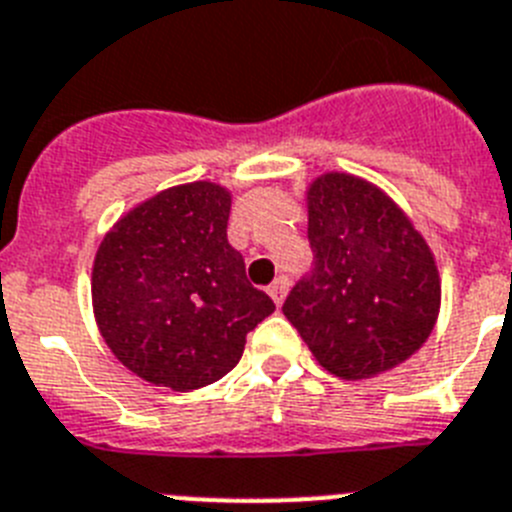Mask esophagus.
I'll return each instance as SVG.
<instances>
[{
    "mask_svg": "<svg viewBox=\"0 0 512 512\" xmlns=\"http://www.w3.org/2000/svg\"><path fill=\"white\" fill-rule=\"evenodd\" d=\"M268 293H270V299L275 301V306H281L283 299H286V293H288V278H286V275H281V278H275V281L270 283Z\"/></svg>",
    "mask_w": 512,
    "mask_h": 512,
    "instance_id": "1",
    "label": "esophagus"
}]
</instances>
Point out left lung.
Wrapping results in <instances>:
<instances>
[{"label":"left lung","mask_w":512,"mask_h":512,"mask_svg":"<svg viewBox=\"0 0 512 512\" xmlns=\"http://www.w3.org/2000/svg\"><path fill=\"white\" fill-rule=\"evenodd\" d=\"M314 268L283 314L319 366L345 381L373 379L417 353L441 311V275L410 216L348 172L306 188Z\"/></svg>","instance_id":"obj_1"}]
</instances>
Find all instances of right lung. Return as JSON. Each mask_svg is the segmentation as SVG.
I'll list each match as a JSON object with an SVG mask.
<instances>
[{
	"mask_svg": "<svg viewBox=\"0 0 512 512\" xmlns=\"http://www.w3.org/2000/svg\"><path fill=\"white\" fill-rule=\"evenodd\" d=\"M229 211V188L185 182L123 213L97 247V330L149 384L193 391L219 381L242 358L247 332L275 311L226 239Z\"/></svg>",
	"mask_w": 512,
	"mask_h": 512,
	"instance_id": "1",
	"label": "right lung"
}]
</instances>
